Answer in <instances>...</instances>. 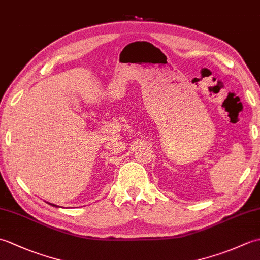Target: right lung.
Returning <instances> with one entry per match:
<instances>
[{"instance_id":"add662e5","label":"right lung","mask_w":260,"mask_h":260,"mask_svg":"<svg viewBox=\"0 0 260 260\" xmlns=\"http://www.w3.org/2000/svg\"><path fill=\"white\" fill-rule=\"evenodd\" d=\"M48 204H50V206H52V207H56V208H60L59 206H57V204H53V203H49V202H47Z\"/></svg>"}]
</instances>
